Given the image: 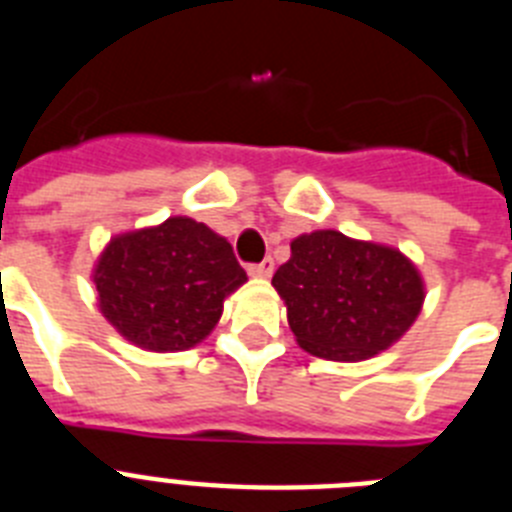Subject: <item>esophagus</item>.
<instances>
[{
	"label": "esophagus",
	"mask_w": 512,
	"mask_h": 512,
	"mask_svg": "<svg viewBox=\"0 0 512 512\" xmlns=\"http://www.w3.org/2000/svg\"><path fill=\"white\" fill-rule=\"evenodd\" d=\"M248 274H253V277H271V274H274V259H264L259 261V264H251L248 266Z\"/></svg>",
	"instance_id": "obj_1"
}]
</instances>
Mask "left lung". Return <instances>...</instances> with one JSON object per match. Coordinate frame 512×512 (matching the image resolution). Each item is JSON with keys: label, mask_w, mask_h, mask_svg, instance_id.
<instances>
[{"label": "left lung", "mask_w": 512, "mask_h": 512, "mask_svg": "<svg viewBox=\"0 0 512 512\" xmlns=\"http://www.w3.org/2000/svg\"><path fill=\"white\" fill-rule=\"evenodd\" d=\"M305 351L361 361L390 348L418 318L423 282L400 251L336 230L300 235L271 279Z\"/></svg>", "instance_id": "obj_1"}]
</instances>
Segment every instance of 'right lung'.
<instances>
[{
  "mask_svg": "<svg viewBox=\"0 0 512 512\" xmlns=\"http://www.w3.org/2000/svg\"><path fill=\"white\" fill-rule=\"evenodd\" d=\"M243 282L233 246L192 217L120 235L94 271L104 318L151 351L200 343L220 320L225 297Z\"/></svg>",
  "mask_w": 512,
  "mask_h": 512,
  "instance_id": "add662e5",
  "label": "right lung"
}]
</instances>
